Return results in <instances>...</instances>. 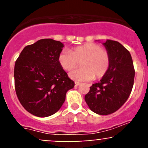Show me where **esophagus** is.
<instances>
[{
    "mask_svg": "<svg viewBox=\"0 0 148 148\" xmlns=\"http://www.w3.org/2000/svg\"><path fill=\"white\" fill-rule=\"evenodd\" d=\"M80 84H81V83L77 82V81H76V82H75V86H76V87H77V86H79Z\"/></svg>",
    "mask_w": 148,
    "mask_h": 148,
    "instance_id": "obj_1",
    "label": "esophagus"
}]
</instances>
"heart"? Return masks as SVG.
<instances>
[{"mask_svg": "<svg viewBox=\"0 0 148 148\" xmlns=\"http://www.w3.org/2000/svg\"><path fill=\"white\" fill-rule=\"evenodd\" d=\"M58 62L62 69L70 71L81 63V68L69 72V76L77 81H88L102 78L111 62L109 53L97 44L88 42L77 46L69 51L64 50L59 54Z\"/></svg>", "mask_w": 148, "mask_h": 148, "instance_id": "heart-1", "label": "heart"}]
</instances>
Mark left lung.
Listing matches in <instances>:
<instances>
[{"label":"left lung","instance_id":"left-lung-1","mask_svg":"<svg viewBox=\"0 0 148 148\" xmlns=\"http://www.w3.org/2000/svg\"><path fill=\"white\" fill-rule=\"evenodd\" d=\"M103 45L109 53V68L99 83L90 87L85 101L92 111L106 115L126 102L134 86L135 70L130 51L121 44L107 40Z\"/></svg>","mask_w":148,"mask_h":148}]
</instances>
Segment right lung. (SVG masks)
<instances>
[{
	"instance_id": "right-lung-1",
	"label": "right lung",
	"mask_w": 148,
	"mask_h": 148,
	"mask_svg": "<svg viewBox=\"0 0 148 148\" xmlns=\"http://www.w3.org/2000/svg\"><path fill=\"white\" fill-rule=\"evenodd\" d=\"M63 44L42 39L24 47L16 60V94L23 108L35 116L56 113L63 104L67 92L74 87L58 62Z\"/></svg>"
}]
</instances>
